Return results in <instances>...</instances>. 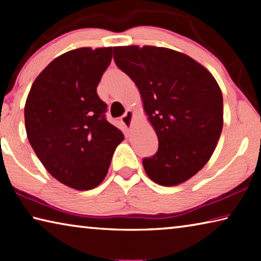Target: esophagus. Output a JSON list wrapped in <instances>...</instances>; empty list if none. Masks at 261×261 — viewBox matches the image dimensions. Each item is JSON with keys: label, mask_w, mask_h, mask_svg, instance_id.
I'll list each match as a JSON object with an SVG mask.
<instances>
[{"label": "esophagus", "mask_w": 261, "mask_h": 261, "mask_svg": "<svg viewBox=\"0 0 261 261\" xmlns=\"http://www.w3.org/2000/svg\"><path fill=\"white\" fill-rule=\"evenodd\" d=\"M134 117H135V113L132 112L131 109H127L125 114L121 117V121L123 124L130 129V127H132V124H134Z\"/></svg>", "instance_id": "34e87169"}]
</instances>
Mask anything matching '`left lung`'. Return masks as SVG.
Returning a JSON list of instances; mask_svg holds the SVG:
<instances>
[{"instance_id": "left-lung-1", "label": "left lung", "mask_w": 261, "mask_h": 261, "mask_svg": "<svg viewBox=\"0 0 261 261\" xmlns=\"http://www.w3.org/2000/svg\"><path fill=\"white\" fill-rule=\"evenodd\" d=\"M114 61L140 92L158 152L143 160L153 182L174 187L196 175L218 145L223 99L215 78L191 57L154 46L114 47Z\"/></svg>"}]
</instances>
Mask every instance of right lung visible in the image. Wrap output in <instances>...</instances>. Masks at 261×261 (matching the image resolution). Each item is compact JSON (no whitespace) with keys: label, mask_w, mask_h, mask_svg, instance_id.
Here are the masks:
<instances>
[{"label":"right lung","mask_w":261,"mask_h":261,"mask_svg":"<svg viewBox=\"0 0 261 261\" xmlns=\"http://www.w3.org/2000/svg\"><path fill=\"white\" fill-rule=\"evenodd\" d=\"M113 48L64 53L35 79L24 109L28 138L53 177L84 191L102 182L122 131L106 120L96 93Z\"/></svg>","instance_id":"right-lung-1"}]
</instances>
